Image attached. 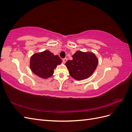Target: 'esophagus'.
<instances>
[{
  "instance_id": "1",
  "label": "esophagus",
  "mask_w": 132,
  "mask_h": 132,
  "mask_svg": "<svg viewBox=\"0 0 132 132\" xmlns=\"http://www.w3.org/2000/svg\"><path fill=\"white\" fill-rule=\"evenodd\" d=\"M67 61V58H63V62L64 63H65Z\"/></svg>"
}]
</instances>
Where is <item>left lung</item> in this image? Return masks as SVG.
Segmentation results:
<instances>
[{
  "mask_svg": "<svg viewBox=\"0 0 132 132\" xmlns=\"http://www.w3.org/2000/svg\"><path fill=\"white\" fill-rule=\"evenodd\" d=\"M72 57L73 59L68 61L65 65L70 75L77 80L90 77L98 64L96 56L92 52L77 51Z\"/></svg>",
  "mask_w": 132,
  "mask_h": 132,
  "instance_id": "obj_1",
  "label": "left lung"
}]
</instances>
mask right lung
I'll return each mask as SVG.
<instances>
[{
  "label": "right lung",
  "mask_w": 132,
  "mask_h": 132,
  "mask_svg": "<svg viewBox=\"0 0 132 132\" xmlns=\"http://www.w3.org/2000/svg\"><path fill=\"white\" fill-rule=\"evenodd\" d=\"M62 63L58 55H54L48 50L33 54L30 59V68L32 72L43 79L50 78L54 69Z\"/></svg>",
  "instance_id": "obj_1"
}]
</instances>
